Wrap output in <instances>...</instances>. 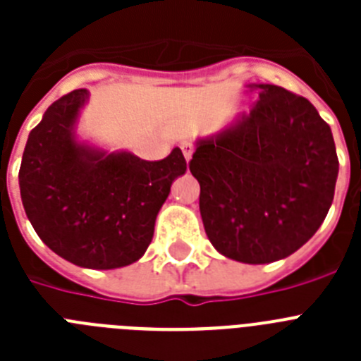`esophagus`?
Listing matches in <instances>:
<instances>
[{"label":"esophagus","mask_w":361,"mask_h":361,"mask_svg":"<svg viewBox=\"0 0 361 361\" xmlns=\"http://www.w3.org/2000/svg\"><path fill=\"white\" fill-rule=\"evenodd\" d=\"M180 149H183L186 162H190L191 157H193V146L188 145V142H183V145H180Z\"/></svg>","instance_id":"esophagus-1"}]
</instances>
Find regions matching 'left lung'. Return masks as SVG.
Wrapping results in <instances>:
<instances>
[{"label":"left lung","mask_w":361,"mask_h":361,"mask_svg":"<svg viewBox=\"0 0 361 361\" xmlns=\"http://www.w3.org/2000/svg\"><path fill=\"white\" fill-rule=\"evenodd\" d=\"M258 99L219 132L199 137L190 162L209 242L224 257L269 264L318 231L334 199L333 132L305 97L245 85Z\"/></svg>","instance_id":"1"}]
</instances>
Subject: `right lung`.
Returning a JSON list of instances; mask_svg holds the SVG:
<instances>
[{"label":"right lung","instance_id":"1","mask_svg":"<svg viewBox=\"0 0 361 361\" xmlns=\"http://www.w3.org/2000/svg\"><path fill=\"white\" fill-rule=\"evenodd\" d=\"M86 88L50 104L32 130L19 168L23 208L37 237L68 262L117 269L148 250L171 184L186 173L180 148L162 161L108 149L78 133Z\"/></svg>","mask_w":361,"mask_h":361}]
</instances>
